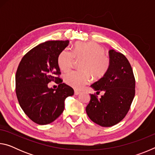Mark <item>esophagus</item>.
Returning a JSON list of instances; mask_svg holds the SVG:
<instances>
[{
    "label": "esophagus",
    "mask_w": 155,
    "mask_h": 155,
    "mask_svg": "<svg viewBox=\"0 0 155 155\" xmlns=\"http://www.w3.org/2000/svg\"><path fill=\"white\" fill-rule=\"evenodd\" d=\"M81 93V91H77V90H74V94L75 95H78Z\"/></svg>",
    "instance_id": "34e87169"
}]
</instances>
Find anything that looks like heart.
Returning <instances> with one entry per match:
<instances>
[{
  "mask_svg": "<svg viewBox=\"0 0 155 155\" xmlns=\"http://www.w3.org/2000/svg\"><path fill=\"white\" fill-rule=\"evenodd\" d=\"M76 59H83L80 64L81 71H71L64 77V81L75 89L83 88L90 82V75L94 78H101L108 71L110 60L104 54L102 46L93 41L77 42L72 51L64 49L60 52L57 63L63 71H68L72 67Z\"/></svg>",
  "mask_w": 155,
  "mask_h": 155,
  "instance_id": "b5f03b06",
  "label": "heart"
}]
</instances>
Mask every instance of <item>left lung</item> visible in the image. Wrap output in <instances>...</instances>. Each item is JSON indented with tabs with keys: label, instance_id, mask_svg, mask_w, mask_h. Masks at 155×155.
<instances>
[{
	"label": "left lung",
	"instance_id": "8db88e82",
	"mask_svg": "<svg viewBox=\"0 0 155 155\" xmlns=\"http://www.w3.org/2000/svg\"><path fill=\"white\" fill-rule=\"evenodd\" d=\"M110 66L103 77L91 87L96 94L103 91L101 98L90 94L86 113L91 121L103 127H112L124 118L134 98L135 79L128 60L114 50L109 52Z\"/></svg>",
	"mask_w": 155,
	"mask_h": 155
}]
</instances>
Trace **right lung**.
Here are the masks:
<instances>
[{"instance_id": "right-lung-1", "label": "right lung", "mask_w": 155, "mask_h": 155, "mask_svg": "<svg viewBox=\"0 0 155 155\" xmlns=\"http://www.w3.org/2000/svg\"><path fill=\"white\" fill-rule=\"evenodd\" d=\"M69 41H47L39 44L22 57L15 74V93L21 108L36 124H48L64 110V101L74 90L63 83L57 63L60 52ZM54 81L57 89L48 88Z\"/></svg>"}]
</instances>
